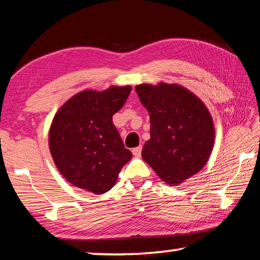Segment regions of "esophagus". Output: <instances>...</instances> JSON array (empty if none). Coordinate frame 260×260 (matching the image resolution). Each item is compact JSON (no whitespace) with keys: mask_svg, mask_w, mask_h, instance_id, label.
<instances>
[{"mask_svg":"<svg viewBox=\"0 0 260 260\" xmlns=\"http://www.w3.org/2000/svg\"><path fill=\"white\" fill-rule=\"evenodd\" d=\"M141 151H142V147H141V146L132 149V152H133V155H134L135 157L141 156Z\"/></svg>","mask_w":260,"mask_h":260,"instance_id":"esophagus-1","label":"esophagus"}]
</instances>
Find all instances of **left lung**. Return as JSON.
I'll return each mask as SVG.
<instances>
[{
  "instance_id": "obj_1",
  "label": "left lung",
  "mask_w": 260,
  "mask_h": 260,
  "mask_svg": "<svg viewBox=\"0 0 260 260\" xmlns=\"http://www.w3.org/2000/svg\"><path fill=\"white\" fill-rule=\"evenodd\" d=\"M135 90L150 116L143 160L172 186L200 172L214 144L213 120L205 104L177 83H142Z\"/></svg>"
}]
</instances>
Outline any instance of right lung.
<instances>
[{
  "mask_svg": "<svg viewBox=\"0 0 260 260\" xmlns=\"http://www.w3.org/2000/svg\"><path fill=\"white\" fill-rule=\"evenodd\" d=\"M131 90V86L82 90L55 114L49 149L60 174L73 186L96 195L107 192L131 160L133 155L112 122Z\"/></svg>",
  "mask_w": 260,
  "mask_h": 260,
  "instance_id": "obj_1",
  "label": "right lung"
}]
</instances>
